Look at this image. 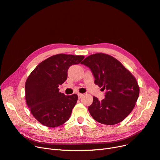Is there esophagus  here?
<instances>
[{
	"label": "esophagus",
	"mask_w": 160,
	"mask_h": 160,
	"mask_svg": "<svg viewBox=\"0 0 160 160\" xmlns=\"http://www.w3.org/2000/svg\"><path fill=\"white\" fill-rule=\"evenodd\" d=\"M83 94L79 93V94H78V98H79V99H81V98H82V97H83Z\"/></svg>",
	"instance_id": "1"
}]
</instances>
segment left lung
<instances>
[{
	"mask_svg": "<svg viewBox=\"0 0 160 160\" xmlns=\"http://www.w3.org/2000/svg\"><path fill=\"white\" fill-rule=\"evenodd\" d=\"M91 69L95 84L105 90V99L93 97L88 110L96 122L105 125L117 124L134 108L139 94L138 82L133 75L114 57L96 53L81 62Z\"/></svg>",
	"mask_w": 160,
	"mask_h": 160,
	"instance_id": "8db88e82",
	"label": "left lung"
}]
</instances>
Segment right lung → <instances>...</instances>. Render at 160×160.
I'll return each mask as SVG.
<instances>
[{"label":"right lung","instance_id":"obj_1","mask_svg":"<svg viewBox=\"0 0 160 160\" xmlns=\"http://www.w3.org/2000/svg\"><path fill=\"white\" fill-rule=\"evenodd\" d=\"M83 59L81 55H53L38 64L28 76L25 83L26 102L32 115L43 125L55 128L69 119L78 96L65 95L58 88L66 81L69 67Z\"/></svg>","mask_w":160,"mask_h":160}]
</instances>
